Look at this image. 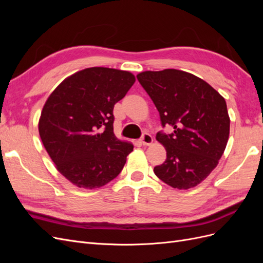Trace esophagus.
<instances>
[{"mask_svg":"<svg viewBox=\"0 0 263 263\" xmlns=\"http://www.w3.org/2000/svg\"><path fill=\"white\" fill-rule=\"evenodd\" d=\"M140 142H141L142 146H150L154 142V138H153V136H151V135L145 133L140 138Z\"/></svg>","mask_w":263,"mask_h":263,"instance_id":"esophagus-1","label":"esophagus"}]
</instances>
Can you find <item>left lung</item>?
<instances>
[{
  "mask_svg": "<svg viewBox=\"0 0 263 263\" xmlns=\"http://www.w3.org/2000/svg\"><path fill=\"white\" fill-rule=\"evenodd\" d=\"M156 105L161 126L157 140L165 147V161L156 176L179 190L194 187L210 176L224 154L230 119L225 99L202 79L184 71L165 69L137 76Z\"/></svg>",
  "mask_w": 263,
  "mask_h": 263,
  "instance_id": "left-lung-1",
  "label": "left lung"
}]
</instances>
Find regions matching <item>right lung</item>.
<instances>
[{
	"label": "right lung",
	"instance_id": "1",
	"mask_svg": "<svg viewBox=\"0 0 263 263\" xmlns=\"http://www.w3.org/2000/svg\"><path fill=\"white\" fill-rule=\"evenodd\" d=\"M135 83L128 71L93 67L62 81L46 101L38 129L63 177L97 189L123 170L134 146L114 135V105Z\"/></svg>",
	"mask_w": 263,
	"mask_h": 263
}]
</instances>
